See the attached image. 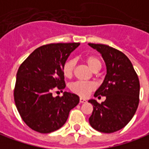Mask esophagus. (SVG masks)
I'll return each instance as SVG.
<instances>
[{
	"instance_id": "esophagus-1",
	"label": "esophagus",
	"mask_w": 149,
	"mask_h": 149,
	"mask_svg": "<svg viewBox=\"0 0 149 149\" xmlns=\"http://www.w3.org/2000/svg\"><path fill=\"white\" fill-rule=\"evenodd\" d=\"M86 99H84V98H80V103L83 104V103H86Z\"/></svg>"
}]
</instances>
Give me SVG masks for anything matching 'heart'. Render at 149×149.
<instances>
[{
  "instance_id": "b5f03b06",
  "label": "heart",
  "mask_w": 149,
  "mask_h": 149,
  "mask_svg": "<svg viewBox=\"0 0 149 149\" xmlns=\"http://www.w3.org/2000/svg\"><path fill=\"white\" fill-rule=\"evenodd\" d=\"M85 61L90 67L92 71H94L98 68H101V61L98 57L95 55H89L85 58ZM75 67V61L72 59H68L63 63L62 66V72L65 77H71L73 73ZM69 88L72 91L80 96H87L91 92L95 89V84L89 81H77L75 82L71 83Z\"/></svg>"
}]
</instances>
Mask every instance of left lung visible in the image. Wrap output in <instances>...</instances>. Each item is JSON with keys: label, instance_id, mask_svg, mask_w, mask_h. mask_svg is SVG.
Listing matches in <instances>:
<instances>
[{"label": "left lung", "instance_id": "obj_1", "mask_svg": "<svg viewBox=\"0 0 149 149\" xmlns=\"http://www.w3.org/2000/svg\"><path fill=\"white\" fill-rule=\"evenodd\" d=\"M104 58L107 74L95 94L106 96L104 102L89 100L93 112L89 118L95 130L113 133L121 130L132 119L139 102V81L130 60L125 54L111 46L89 43Z\"/></svg>", "mask_w": 149, "mask_h": 149}]
</instances>
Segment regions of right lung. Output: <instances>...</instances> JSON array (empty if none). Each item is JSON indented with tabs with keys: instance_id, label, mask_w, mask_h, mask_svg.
<instances>
[{
	"instance_id": "obj_1",
	"label": "right lung",
	"mask_w": 149,
	"mask_h": 149,
	"mask_svg": "<svg viewBox=\"0 0 149 149\" xmlns=\"http://www.w3.org/2000/svg\"><path fill=\"white\" fill-rule=\"evenodd\" d=\"M80 43H51L38 47L19 66L14 90L16 108L31 129L47 134L65 124L78 95L65 91L54 97V90L65 88L62 66Z\"/></svg>"
}]
</instances>
